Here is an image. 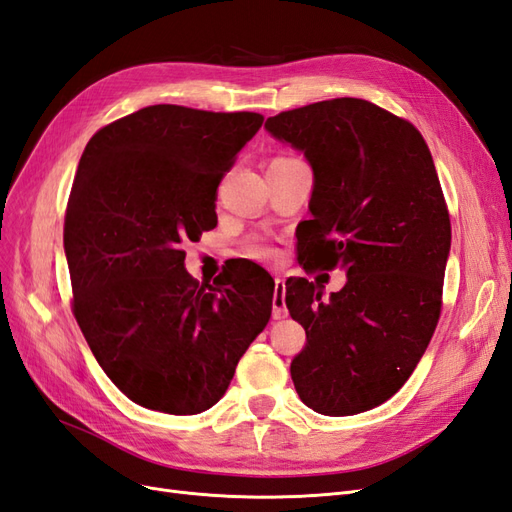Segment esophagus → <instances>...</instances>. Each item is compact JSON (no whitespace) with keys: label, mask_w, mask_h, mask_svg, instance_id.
<instances>
[{"label":"esophagus","mask_w":512,"mask_h":512,"mask_svg":"<svg viewBox=\"0 0 512 512\" xmlns=\"http://www.w3.org/2000/svg\"><path fill=\"white\" fill-rule=\"evenodd\" d=\"M288 316L286 307V284L282 277H275V290H273V318L282 320Z\"/></svg>","instance_id":"34e87169"}]
</instances>
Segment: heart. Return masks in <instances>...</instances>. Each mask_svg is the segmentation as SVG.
I'll use <instances>...</instances> for the list:
<instances>
[{"instance_id":"b5f03b06","label":"heart","mask_w":512,"mask_h":512,"mask_svg":"<svg viewBox=\"0 0 512 512\" xmlns=\"http://www.w3.org/2000/svg\"><path fill=\"white\" fill-rule=\"evenodd\" d=\"M290 160H294V158H275L273 162H290ZM247 254H250L252 258H271L275 254V250L265 239H252L250 243H247Z\"/></svg>"}]
</instances>
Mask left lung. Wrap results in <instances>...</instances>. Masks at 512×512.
Segmentation results:
<instances>
[{"label": "left lung", "instance_id": "obj_1", "mask_svg": "<svg viewBox=\"0 0 512 512\" xmlns=\"http://www.w3.org/2000/svg\"><path fill=\"white\" fill-rule=\"evenodd\" d=\"M265 128L314 170L299 262L348 275L329 299L305 277L286 282L307 335L290 363L294 389L318 414L371 410L412 376L442 312L451 218L429 147L410 121L361 98L292 108Z\"/></svg>", "mask_w": 512, "mask_h": 512}]
</instances>
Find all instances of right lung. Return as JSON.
<instances>
[{
    "mask_svg": "<svg viewBox=\"0 0 512 512\" xmlns=\"http://www.w3.org/2000/svg\"><path fill=\"white\" fill-rule=\"evenodd\" d=\"M262 121L156 104L100 128L83 151L64 220L72 314L138 406L209 410L271 318L265 269L245 262L200 284L181 250L218 224L215 192Z\"/></svg>",
    "mask_w": 512,
    "mask_h": 512,
    "instance_id": "add662e5",
    "label": "right lung"
}]
</instances>
